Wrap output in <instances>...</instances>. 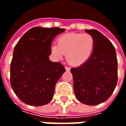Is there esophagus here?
Masks as SVG:
<instances>
[{
	"instance_id": "34e87169",
	"label": "esophagus",
	"mask_w": 126,
	"mask_h": 126,
	"mask_svg": "<svg viewBox=\"0 0 126 126\" xmlns=\"http://www.w3.org/2000/svg\"><path fill=\"white\" fill-rule=\"evenodd\" d=\"M70 67H67V66H66L65 67V69H66V71H70Z\"/></svg>"
}]
</instances>
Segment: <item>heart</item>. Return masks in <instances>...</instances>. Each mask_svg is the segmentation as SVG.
<instances>
[{
    "instance_id": "b5f03b06",
    "label": "heart",
    "mask_w": 126,
    "mask_h": 126,
    "mask_svg": "<svg viewBox=\"0 0 126 126\" xmlns=\"http://www.w3.org/2000/svg\"><path fill=\"white\" fill-rule=\"evenodd\" d=\"M94 44V39L90 33H67L58 38L57 45L52 46L51 52L59 59L66 55V59L71 65H80L90 57Z\"/></svg>"
}]
</instances>
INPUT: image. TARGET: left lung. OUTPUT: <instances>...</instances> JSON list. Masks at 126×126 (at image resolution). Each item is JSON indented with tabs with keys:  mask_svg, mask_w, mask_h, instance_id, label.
<instances>
[{
	"mask_svg": "<svg viewBox=\"0 0 126 126\" xmlns=\"http://www.w3.org/2000/svg\"><path fill=\"white\" fill-rule=\"evenodd\" d=\"M94 39L90 57L82 65L71 69L74 94L79 102L96 105L105 102L117 83L116 51L111 42L96 30H86Z\"/></svg>",
	"mask_w": 126,
	"mask_h": 126,
	"instance_id": "8db88e82",
	"label": "left lung"
}]
</instances>
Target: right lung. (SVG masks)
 I'll use <instances>...</instances> for the list:
<instances>
[{
  "label": "right lung",
  "instance_id": "add662e5",
  "mask_svg": "<svg viewBox=\"0 0 126 126\" xmlns=\"http://www.w3.org/2000/svg\"><path fill=\"white\" fill-rule=\"evenodd\" d=\"M64 31L59 28H32L15 45L10 83L15 94L24 103L42 106L52 99L55 84L65 69L59 62L50 61L48 56L52 40Z\"/></svg>",
  "mask_w": 126,
  "mask_h": 126
}]
</instances>
